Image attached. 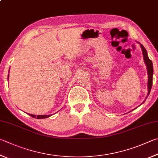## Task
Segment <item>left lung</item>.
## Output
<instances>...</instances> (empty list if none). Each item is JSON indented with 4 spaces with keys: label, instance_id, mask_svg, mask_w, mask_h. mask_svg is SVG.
<instances>
[{
    "label": "left lung",
    "instance_id": "obj_1",
    "mask_svg": "<svg viewBox=\"0 0 158 158\" xmlns=\"http://www.w3.org/2000/svg\"><path fill=\"white\" fill-rule=\"evenodd\" d=\"M140 46H141L142 50L143 58H144V63L146 64V65H147V74H148V84H147L148 94H147V98L148 96L149 95V94H150L151 87H152V84H153V63H152L151 59H149L148 56L147 52V50H146L144 47L143 46L142 44H140ZM147 98H146V99H147ZM145 100H144V101H145ZM143 103H144V102H143Z\"/></svg>",
    "mask_w": 158,
    "mask_h": 158
}]
</instances>
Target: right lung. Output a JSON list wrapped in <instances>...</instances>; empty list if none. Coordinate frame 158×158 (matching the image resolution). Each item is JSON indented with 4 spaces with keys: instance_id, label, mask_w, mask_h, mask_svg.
Instances as JSON below:
<instances>
[{
    "instance_id": "add662e5",
    "label": "right lung",
    "mask_w": 158,
    "mask_h": 158,
    "mask_svg": "<svg viewBox=\"0 0 158 158\" xmlns=\"http://www.w3.org/2000/svg\"><path fill=\"white\" fill-rule=\"evenodd\" d=\"M8 78H9V74H8ZM29 115H30L31 117H34V118H36V119H44V118H47V117H50L51 114H48V115H35V114H29Z\"/></svg>"
}]
</instances>
